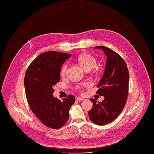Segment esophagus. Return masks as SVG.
Returning <instances> with one entry per match:
<instances>
[{
    "label": "esophagus",
    "instance_id": "34e87169",
    "mask_svg": "<svg viewBox=\"0 0 154 154\" xmlns=\"http://www.w3.org/2000/svg\"><path fill=\"white\" fill-rule=\"evenodd\" d=\"M75 99H76V100H77V101H81V100H85V99L79 97H76Z\"/></svg>",
    "mask_w": 154,
    "mask_h": 154
}]
</instances>
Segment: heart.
I'll return each mask as SVG.
<instances>
[{"instance_id": "b5f03b06", "label": "heart", "mask_w": 154, "mask_h": 154, "mask_svg": "<svg viewBox=\"0 0 154 154\" xmlns=\"http://www.w3.org/2000/svg\"><path fill=\"white\" fill-rule=\"evenodd\" d=\"M78 62L86 70L91 69L95 67L97 65V59L96 58L88 54H80L78 58H77ZM66 69H67V65H65L60 72V74L62 76H64L66 72ZM91 86V84L88 82H83L82 84H79L76 86V89L78 91L81 92L84 88H89Z\"/></svg>"}]
</instances>
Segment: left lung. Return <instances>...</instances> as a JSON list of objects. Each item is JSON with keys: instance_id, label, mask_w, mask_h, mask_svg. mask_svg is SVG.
Returning a JSON list of instances; mask_svg holds the SVG:
<instances>
[{"instance_id": "obj_1", "label": "left lung", "mask_w": 154, "mask_h": 154, "mask_svg": "<svg viewBox=\"0 0 154 154\" xmlns=\"http://www.w3.org/2000/svg\"><path fill=\"white\" fill-rule=\"evenodd\" d=\"M95 48L102 49L107 57L96 92L104 99L97 103L96 99H90L93 107L88 115L91 122L101 126L113 122L124 109L128 95L129 72L125 60L116 52L104 46Z\"/></svg>"}]
</instances>
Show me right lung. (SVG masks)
<instances>
[{
    "label": "right lung",
    "mask_w": 154,
    "mask_h": 154,
    "mask_svg": "<svg viewBox=\"0 0 154 154\" xmlns=\"http://www.w3.org/2000/svg\"><path fill=\"white\" fill-rule=\"evenodd\" d=\"M72 55L49 51L38 56L25 76L26 97L32 112L46 126L58 129L66 124L69 109L75 101L68 95L61 101L54 97V86L60 81V69Z\"/></svg>",
    "instance_id": "add662e5"
}]
</instances>
